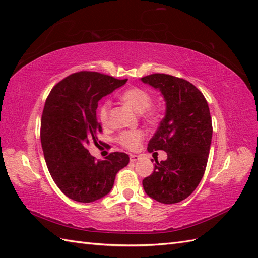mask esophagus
<instances>
[{
  "label": "esophagus",
  "instance_id": "34e87169",
  "mask_svg": "<svg viewBox=\"0 0 258 258\" xmlns=\"http://www.w3.org/2000/svg\"><path fill=\"white\" fill-rule=\"evenodd\" d=\"M140 158H141V157H140L139 155H134V154H131V155H130V161L132 162V163H135L136 161H139Z\"/></svg>",
  "mask_w": 258,
  "mask_h": 258
}]
</instances>
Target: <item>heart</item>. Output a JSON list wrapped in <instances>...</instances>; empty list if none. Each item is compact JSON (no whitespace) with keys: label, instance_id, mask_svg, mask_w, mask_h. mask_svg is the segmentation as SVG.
<instances>
[{"label":"heart","instance_id":"1","mask_svg":"<svg viewBox=\"0 0 258 258\" xmlns=\"http://www.w3.org/2000/svg\"><path fill=\"white\" fill-rule=\"evenodd\" d=\"M120 101L130 106L134 112L142 114L147 113V108L151 106L152 96L147 91L139 87H132L124 91L119 96ZM98 116L103 125H107L109 122V103L105 102L102 104L98 109ZM144 138V133L142 131H127L120 133L118 136L119 144L127 150H135L140 146L142 140Z\"/></svg>","mask_w":258,"mask_h":258}]
</instances>
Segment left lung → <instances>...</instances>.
<instances>
[{"mask_svg":"<svg viewBox=\"0 0 258 258\" xmlns=\"http://www.w3.org/2000/svg\"><path fill=\"white\" fill-rule=\"evenodd\" d=\"M141 81L160 90L166 103L165 116L147 151H165L167 158L143 179L145 193L163 204L188 197L204 175L212 142L210 108L199 89L188 81L168 74H151Z\"/></svg>","mask_w":258,"mask_h":258,"instance_id":"left-lung-1","label":"left lung"}]
</instances>
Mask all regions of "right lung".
<instances>
[{
	"label": "right lung",
	"mask_w": 258,
	"mask_h": 258,
	"mask_svg": "<svg viewBox=\"0 0 258 258\" xmlns=\"http://www.w3.org/2000/svg\"><path fill=\"white\" fill-rule=\"evenodd\" d=\"M117 80L82 71L69 75L48 94L41 119V143L54 182L71 200L91 203L111 191L115 176L130 162L125 153L95 161L87 145L97 144L102 126L96 108L102 97L123 86Z\"/></svg>",
	"instance_id": "1"
}]
</instances>
